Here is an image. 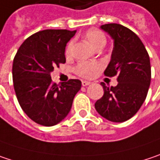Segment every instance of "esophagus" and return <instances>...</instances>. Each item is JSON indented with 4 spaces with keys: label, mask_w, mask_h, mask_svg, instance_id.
I'll return each instance as SVG.
<instances>
[{
    "label": "esophagus",
    "mask_w": 160,
    "mask_h": 160,
    "mask_svg": "<svg viewBox=\"0 0 160 160\" xmlns=\"http://www.w3.org/2000/svg\"><path fill=\"white\" fill-rule=\"evenodd\" d=\"M90 84H91V82H89V81H82V86H89Z\"/></svg>",
    "instance_id": "obj_1"
}]
</instances>
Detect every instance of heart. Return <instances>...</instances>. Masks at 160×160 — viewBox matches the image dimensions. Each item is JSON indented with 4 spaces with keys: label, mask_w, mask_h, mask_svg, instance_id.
Listing matches in <instances>:
<instances>
[{
    "label": "heart",
    "mask_w": 160,
    "mask_h": 160,
    "mask_svg": "<svg viewBox=\"0 0 160 160\" xmlns=\"http://www.w3.org/2000/svg\"><path fill=\"white\" fill-rule=\"evenodd\" d=\"M86 37L87 41L91 43L92 46H94L96 49L100 46H105L107 42V37L105 33L98 30V29H89L86 33ZM74 48V40H71L65 49L66 56H71L72 52ZM101 64L97 62H80L77 63L74 67V73L78 74L81 77L84 78H90L98 70L101 69Z\"/></svg>",
    "instance_id": "obj_1"
}]
</instances>
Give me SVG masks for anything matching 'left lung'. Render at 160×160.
<instances>
[{
    "instance_id": "left-lung-1",
    "label": "left lung",
    "mask_w": 160,
    "mask_h": 160,
    "mask_svg": "<svg viewBox=\"0 0 160 160\" xmlns=\"http://www.w3.org/2000/svg\"><path fill=\"white\" fill-rule=\"evenodd\" d=\"M114 40L111 61L104 74L117 76V86H106L104 95L95 104L100 116L112 122L131 118L144 103L151 80L149 55L139 37L118 23L101 26Z\"/></svg>"
}]
</instances>
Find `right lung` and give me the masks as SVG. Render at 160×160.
I'll use <instances>...</instances> for the list:
<instances>
[{
	"label": "right lung",
	"instance_id": "obj_1",
	"mask_svg": "<svg viewBox=\"0 0 160 160\" xmlns=\"http://www.w3.org/2000/svg\"><path fill=\"white\" fill-rule=\"evenodd\" d=\"M76 31L43 30L33 33L19 47L12 63V81L22 109L35 123L52 127L68 115L82 83L70 79L60 86L51 73L65 63V46Z\"/></svg>",
	"mask_w": 160,
	"mask_h": 160
}]
</instances>
